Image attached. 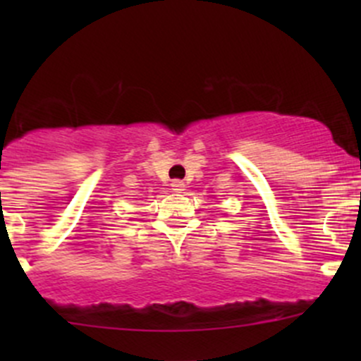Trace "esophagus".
Returning a JSON list of instances; mask_svg holds the SVG:
<instances>
[{"mask_svg":"<svg viewBox=\"0 0 361 361\" xmlns=\"http://www.w3.org/2000/svg\"><path fill=\"white\" fill-rule=\"evenodd\" d=\"M171 187H173L174 192H183L185 190V183L181 180H174L173 183H171Z\"/></svg>","mask_w":361,"mask_h":361,"instance_id":"1","label":"esophagus"}]
</instances>
